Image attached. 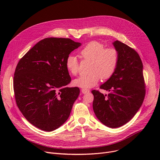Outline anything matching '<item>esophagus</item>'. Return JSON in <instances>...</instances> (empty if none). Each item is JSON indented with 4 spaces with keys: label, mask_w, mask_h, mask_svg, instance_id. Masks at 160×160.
I'll use <instances>...</instances> for the list:
<instances>
[{
    "label": "esophagus",
    "mask_w": 160,
    "mask_h": 160,
    "mask_svg": "<svg viewBox=\"0 0 160 160\" xmlns=\"http://www.w3.org/2000/svg\"><path fill=\"white\" fill-rule=\"evenodd\" d=\"M89 91H90V90L89 89H86V88L82 89V93H83V94H86L87 93H89Z\"/></svg>",
    "instance_id": "34e87169"
}]
</instances>
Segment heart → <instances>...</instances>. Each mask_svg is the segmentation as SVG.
Masks as SVG:
<instances>
[{
    "mask_svg": "<svg viewBox=\"0 0 160 160\" xmlns=\"http://www.w3.org/2000/svg\"><path fill=\"white\" fill-rule=\"evenodd\" d=\"M83 61H90L89 72L73 80L76 86L89 88L93 87L101 79L110 78L115 72L119 61V52L113 47H107L100 42L91 41L80 51ZM67 69L72 75L79 72L80 62L74 54L67 56L65 60Z\"/></svg>",
    "mask_w": 160,
    "mask_h": 160,
    "instance_id": "b5f03b06",
    "label": "heart"
}]
</instances>
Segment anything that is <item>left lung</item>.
<instances>
[{
	"label": "left lung",
	"mask_w": 160,
	"mask_h": 160,
	"mask_svg": "<svg viewBox=\"0 0 160 160\" xmlns=\"http://www.w3.org/2000/svg\"><path fill=\"white\" fill-rule=\"evenodd\" d=\"M119 55V64L112 77L100 87L110 91L104 95L98 90L93 108L98 119L108 127L118 128L130 121L138 112L145 97L142 63L135 50L119 41L113 43Z\"/></svg>",
	"instance_id": "8db88e82"
}]
</instances>
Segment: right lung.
<instances>
[{
  "label": "right lung",
  "instance_id": "1",
  "mask_svg": "<svg viewBox=\"0 0 160 160\" xmlns=\"http://www.w3.org/2000/svg\"><path fill=\"white\" fill-rule=\"evenodd\" d=\"M80 45L69 38H45L19 61L13 77L15 101L34 127L51 132L69 117L80 89L67 86L71 78L65 60Z\"/></svg>",
  "mask_w": 160,
  "mask_h": 160
}]
</instances>
